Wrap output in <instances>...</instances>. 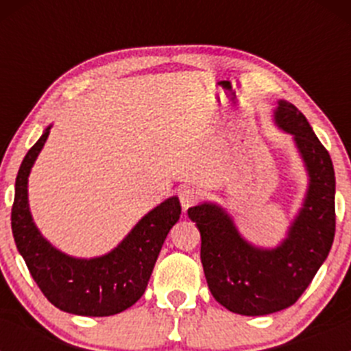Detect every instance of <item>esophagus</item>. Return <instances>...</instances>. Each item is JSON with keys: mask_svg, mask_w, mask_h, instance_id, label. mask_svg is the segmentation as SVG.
I'll list each match as a JSON object with an SVG mask.
<instances>
[{"mask_svg": "<svg viewBox=\"0 0 351 351\" xmlns=\"http://www.w3.org/2000/svg\"><path fill=\"white\" fill-rule=\"evenodd\" d=\"M178 197H180V204H182L183 210H186L189 207L195 205L198 200L197 190L192 189V186H182L178 192Z\"/></svg>", "mask_w": 351, "mask_h": 351, "instance_id": "34e87169", "label": "esophagus"}]
</instances>
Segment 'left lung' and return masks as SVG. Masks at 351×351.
<instances>
[{
    "instance_id": "8db88e82",
    "label": "left lung",
    "mask_w": 351,
    "mask_h": 351,
    "mask_svg": "<svg viewBox=\"0 0 351 351\" xmlns=\"http://www.w3.org/2000/svg\"><path fill=\"white\" fill-rule=\"evenodd\" d=\"M274 122L292 136L309 178L302 207L280 244L261 247L250 243L231 214L214 202L189 208L200 231V258L212 295L243 316H265L295 304L335 239L336 180L329 153L306 117L289 101H277Z\"/></svg>"
}]
</instances>
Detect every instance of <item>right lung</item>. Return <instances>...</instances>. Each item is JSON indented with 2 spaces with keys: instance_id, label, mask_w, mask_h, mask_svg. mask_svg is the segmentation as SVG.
Wrapping results in <instances>:
<instances>
[{
  "instance_id": "obj_1",
  "label": "right lung",
  "mask_w": 351,
  "mask_h": 351,
  "mask_svg": "<svg viewBox=\"0 0 351 351\" xmlns=\"http://www.w3.org/2000/svg\"><path fill=\"white\" fill-rule=\"evenodd\" d=\"M51 127L23 158L15 182L12 231L16 250L47 300L77 316H113L143 297L162 243L178 222L182 205L169 197L147 212L107 254L76 258L62 253L42 236L28 207V176L47 141Z\"/></svg>"
}]
</instances>
